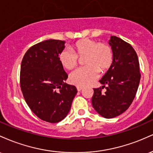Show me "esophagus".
<instances>
[{"label": "esophagus", "instance_id": "esophagus-1", "mask_svg": "<svg viewBox=\"0 0 153 153\" xmlns=\"http://www.w3.org/2000/svg\"><path fill=\"white\" fill-rule=\"evenodd\" d=\"M77 90H78V91H82V87H79V86H78V87H77Z\"/></svg>", "mask_w": 153, "mask_h": 153}]
</instances>
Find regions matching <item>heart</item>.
I'll return each instance as SVG.
<instances>
[{"mask_svg":"<svg viewBox=\"0 0 153 153\" xmlns=\"http://www.w3.org/2000/svg\"><path fill=\"white\" fill-rule=\"evenodd\" d=\"M71 50H64L60 52V64L67 70H72L77 65L78 57H85V67L75 70L70 76V81L79 87L93 83L99 78V72L105 73L111 66L114 54L111 48L104 43L95 40L83 39L71 46Z\"/></svg>","mask_w":153,"mask_h":153,"instance_id":"heart-1","label":"heart"}]
</instances>
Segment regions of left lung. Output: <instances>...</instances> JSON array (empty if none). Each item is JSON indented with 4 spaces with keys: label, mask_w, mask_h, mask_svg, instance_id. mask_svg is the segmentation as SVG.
<instances>
[{
    "label": "left lung",
    "mask_w": 153,
    "mask_h": 153,
    "mask_svg": "<svg viewBox=\"0 0 153 153\" xmlns=\"http://www.w3.org/2000/svg\"><path fill=\"white\" fill-rule=\"evenodd\" d=\"M114 54L111 66L100 80L101 88H94L92 105L101 117L114 118L122 114L134 100L140 80V63L133 47L122 39L111 36L108 42Z\"/></svg>",
    "instance_id": "left-lung-1"
}]
</instances>
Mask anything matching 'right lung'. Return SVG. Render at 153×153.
<instances>
[{"label":"right lung","mask_w":153,"mask_h":153,"mask_svg":"<svg viewBox=\"0 0 153 153\" xmlns=\"http://www.w3.org/2000/svg\"><path fill=\"white\" fill-rule=\"evenodd\" d=\"M65 42L48 39L34 45L23 57L20 85L26 103L42 120L57 123L71 110L76 87L64 82L68 74L59 54Z\"/></svg>","instance_id":"obj_1"}]
</instances>
